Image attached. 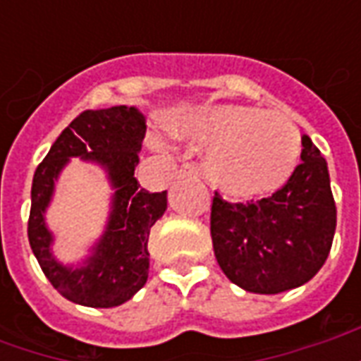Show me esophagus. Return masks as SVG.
Here are the masks:
<instances>
[{
    "instance_id": "obj_1",
    "label": "esophagus",
    "mask_w": 361,
    "mask_h": 361,
    "mask_svg": "<svg viewBox=\"0 0 361 361\" xmlns=\"http://www.w3.org/2000/svg\"><path fill=\"white\" fill-rule=\"evenodd\" d=\"M201 173H199V170H197L195 166L193 164H183L180 168V172H178V178H199Z\"/></svg>"
}]
</instances>
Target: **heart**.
<instances>
[{"mask_svg":"<svg viewBox=\"0 0 361 361\" xmlns=\"http://www.w3.org/2000/svg\"><path fill=\"white\" fill-rule=\"evenodd\" d=\"M172 137L212 147L207 176L234 197L279 189L294 172L302 150L300 129L284 116L247 106H214L176 121Z\"/></svg>","mask_w":361,"mask_h":361,"instance_id":"1","label":"heart"}]
</instances>
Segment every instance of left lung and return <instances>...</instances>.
I'll list each match as a JSON object with an SVG mask.
<instances>
[{
	"label": "left lung",
	"instance_id": "8db88e82",
	"mask_svg": "<svg viewBox=\"0 0 361 361\" xmlns=\"http://www.w3.org/2000/svg\"><path fill=\"white\" fill-rule=\"evenodd\" d=\"M302 164L271 197L230 203L214 191L211 238L228 279L253 294L305 284L325 265L336 228L326 160L307 135Z\"/></svg>",
	"mask_w": 361,
	"mask_h": 361
}]
</instances>
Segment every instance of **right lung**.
I'll return each instance as SVG.
<instances>
[{
    "mask_svg": "<svg viewBox=\"0 0 361 361\" xmlns=\"http://www.w3.org/2000/svg\"><path fill=\"white\" fill-rule=\"evenodd\" d=\"M147 133L139 110L111 106L85 110L61 131L32 178L28 242L38 265L59 294L89 307H116L131 300L149 279L150 228L166 211V191L139 185L135 166ZM71 156L92 157L111 173L114 196L109 230L87 265L71 271L51 257V236L43 224L53 180Z\"/></svg>",
    "mask_w": 361,
    "mask_h": 361,
    "instance_id": "right-lung-1",
    "label": "right lung"
}]
</instances>
